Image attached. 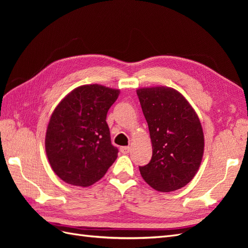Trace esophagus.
I'll return each instance as SVG.
<instances>
[{"label": "esophagus", "mask_w": 248, "mask_h": 248, "mask_svg": "<svg viewBox=\"0 0 248 248\" xmlns=\"http://www.w3.org/2000/svg\"><path fill=\"white\" fill-rule=\"evenodd\" d=\"M130 150H131L130 147L126 146V147H121V149H120V151H121L123 154H128L130 152Z\"/></svg>", "instance_id": "obj_1"}]
</instances>
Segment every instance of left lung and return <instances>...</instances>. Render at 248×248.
<instances>
[{"instance_id":"1","label":"left lung","mask_w":248,"mask_h":248,"mask_svg":"<svg viewBox=\"0 0 248 248\" xmlns=\"http://www.w3.org/2000/svg\"><path fill=\"white\" fill-rule=\"evenodd\" d=\"M152 142V158L140 167L142 179L157 191L170 192L188 184L204 154V132L196 110L177 90H137Z\"/></svg>"}]
</instances>
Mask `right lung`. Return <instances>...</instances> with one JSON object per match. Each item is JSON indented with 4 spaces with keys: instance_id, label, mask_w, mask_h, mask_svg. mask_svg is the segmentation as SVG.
I'll return each instance as SVG.
<instances>
[{
    "instance_id": "right-lung-1",
    "label": "right lung",
    "mask_w": 248,
    "mask_h": 248,
    "mask_svg": "<svg viewBox=\"0 0 248 248\" xmlns=\"http://www.w3.org/2000/svg\"><path fill=\"white\" fill-rule=\"evenodd\" d=\"M120 90L84 85L54 109L46 134V152L55 174L73 186L88 187L106 175L118 157L107 114Z\"/></svg>"
}]
</instances>
